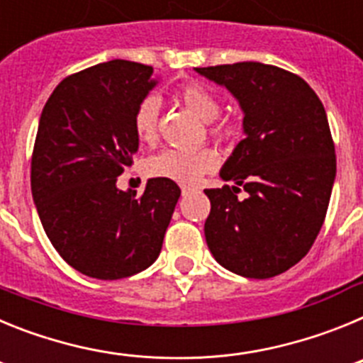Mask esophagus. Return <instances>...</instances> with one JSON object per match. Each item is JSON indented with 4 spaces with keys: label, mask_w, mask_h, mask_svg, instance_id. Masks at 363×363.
I'll use <instances>...</instances> for the list:
<instances>
[{
    "label": "esophagus",
    "mask_w": 363,
    "mask_h": 363,
    "mask_svg": "<svg viewBox=\"0 0 363 363\" xmlns=\"http://www.w3.org/2000/svg\"><path fill=\"white\" fill-rule=\"evenodd\" d=\"M191 192H192V187H187V185L182 187V194H184V196H187V194H191Z\"/></svg>",
    "instance_id": "obj_1"
}]
</instances>
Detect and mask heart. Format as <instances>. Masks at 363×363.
I'll return each instance as SVG.
<instances>
[{
	"mask_svg": "<svg viewBox=\"0 0 363 363\" xmlns=\"http://www.w3.org/2000/svg\"><path fill=\"white\" fill-rule=\"evenodd\" d=\"M179 101L187 108H191L198 118L203 121L216 120L220 114V101L216 96L205 89L200 83H187L178 91ZM160 116V98L147 96L140 101L134 112V133L142 142H152L158 133ZM211 133L214 136H221V127L213 125ZM218 163V156L209 147H201L194 150L165 149L154 154L147 162V172L154 178H167L178 184H196L205 172L213 171Z\"/></svg>",
	"mask_w": 363,
	"mask_h": 363,
	"instance_id": "b5f03b06",
	"label": "heart"
}]
</instances>
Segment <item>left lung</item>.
I'll return each mask as SVG.
<instances>
[{
	"label": "left lung",
	"mask_w": 363,
	"mask_h": 363,
	"mask_svg": "<svg viewBox=\"0 0 363 363\" xmlns=\"http://www.w3.org/2000/svg\"><path fill=\"white\" fill-rule=\"evenodd\" d=\"M225 86L243 112V138L205 189V240L218 264L245 278H272L309 252L325 220L336 156L325 108L300 76L242 62L194 69ZM247 192L238 200V185Z\"/></svg>",
	"instance_id": "8db88e82"
}]
</instances>
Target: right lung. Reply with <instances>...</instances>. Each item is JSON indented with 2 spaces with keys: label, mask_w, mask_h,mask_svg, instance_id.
Listing matches in <instances>:
<instances>
[{
  "label": "right lung",
  "mask_w": 363,
  "mask_h": 363,
  "mask_svg": "<svg viewBox=\"0 0 363 363\" xmlns=\"http://www.w3.org/2000/svg\"><path fill=\"white\" fill-rule=\"evenodd\" d=\"M152 72L99 63L63 79L41 112L32 198L54 249L85 277L120 280L150 267L182 194L167 178H150L142 196L116 187L140 145L134 112L158 83Z\"/></svg>",
  "instance_id": "1"
}]
</instances>
